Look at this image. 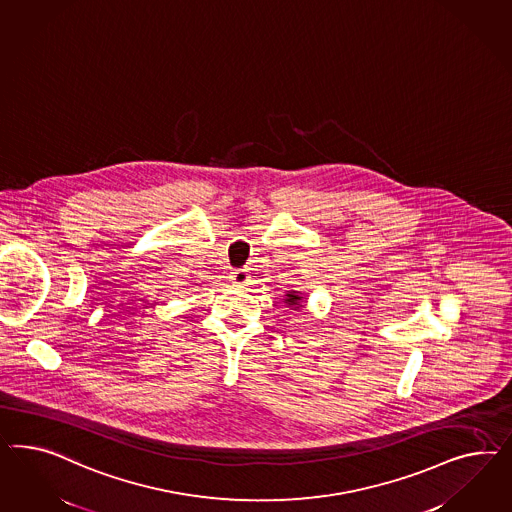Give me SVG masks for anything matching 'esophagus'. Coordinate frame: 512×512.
Segmentation results:
<instances>
[{"instance_id":"1","label":"esophagus","mask_w":512,"mask_h":512,"mask_svg":"<svg viewBox=\"0 0 512 512\" xmlns=\"http://www.w3.org/2000/svg\"><path fill=\"white\" fill-rule=\"evenodd\" d=\"M229 278L233 279V283H236V285H242V283H246V281H248V270H244V268L233 270Z\"/></svg>"}]
</instances>
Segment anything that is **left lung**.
<instances>
[{"label":"left lung","instance_id":"8db88e82","mask_svg":"<svg viewBox=\"0 0 512 512\" xmlns=\"http://www.w3.org/2000/svg\"><path fill=\"white\" fill-rule=\"evenodd\" d=\"M285 302H289V304H291V306H295V304H298V302H300V296L289 295V298H287V300H285Z\"/></svg>","mask_w":512,"mask_h":512}]
</instances>
